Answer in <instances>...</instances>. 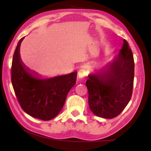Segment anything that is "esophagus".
Segmentation results:
<instances>
[{"instance_id":"esophagus-1","label":"esophagus","mask_w":151,"mask_h":151,"mask_svg":"<svg viewBox=\"0 0 151 151\" xmlns=\"http://www.w3.org/2000/svg\"><path fill=\"white\" fill-rule=\"evenodd\" d=\"M86 74L87 73H86V70L84 69H81L79 71H78V78H80V79H82V78H84L86 77Z\"/></svg>"}]
</instances>
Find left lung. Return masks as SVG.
Here are the masks:
<instances>
[{"instance_id": "left-lung-1", "label": "left lung", "mask_w": 151, "mask_h": 151, "mask_svg": "<svg viewBox=\"0 0 151 151\" xmlns=\"http://www.w3.org/2000/svg\"><path fill=\"white\" fill-rule=\"evenodd\" d=\"M134 68L133 53L124 40L122 49L106 69L91 74L86 80L88 105L93 113L107 119L120 114L131 98Z\"/></svg>"}]
</instances>
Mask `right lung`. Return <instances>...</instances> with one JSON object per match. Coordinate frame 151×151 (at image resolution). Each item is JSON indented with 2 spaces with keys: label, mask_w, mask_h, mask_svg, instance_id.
Wrapping results in <instances>:
<instances>
[{
  "label": "right lung",
  "mask_w": 151,
  "mask_h": 151,
  "mask_svg": "<svg viewBox=\"0 0 151 151\" xmlns=\"http://www.w3.org/2000/svg\"><path fill=\"white\" fill-rule=\"evenodd\" d=\"M22 38L14 51L12 65V83L18 102L24 112L35 118L47 121L60 112L70 89L75 85L77 72L40 79L31 73L20 56Z\"/></svg>",
  "instance_id": "right-lung-1"
}]
</instances>
